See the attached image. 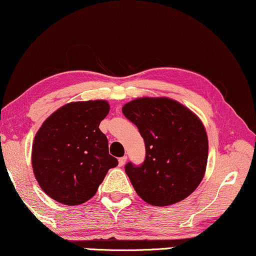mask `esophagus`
I'll return each instance as SVG.
<instances>
[{
    "label": "esophagus",
    "instance_id": "obj_1",
    "mask_svg": "<svg viewBox=\"0 0 256 256\" xmlns=\"http://www.w3.org/2000/svg\"><path fill=\"white\" fill-rule=\"evenodd\" d=\"M126 160H128V158H126V156H122V158H119V166H120V167H122V166L125 164Z\"/></svg>",
    "mask_w": 256,
    "mask_h": 256
}]
</instances>
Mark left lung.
Segmentation results:
<instances>
[{"label": "left lung", "mask_w": 256, "mask_h": 256, "mask_svg": "<svg viewBox=\"0 0 256 256\" xmlns=\"http://www.w3.org/2000/svg\"><path fill=\"white\" fill-rule=\"evenodd\" d=\"M122 113L146 143L140 166L128 162L125 172L137 194L154 206H168L194 192L204 178L208 140L202 120L168 98H138Z\"/></svg>", "instance_id": "8db88e82"}]
</instances>
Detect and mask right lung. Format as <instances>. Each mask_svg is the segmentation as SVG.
<instances>
[{"instance_id": "add662e5", "label": "right lung", "mask_w": 256, "mask_h": 256, "mask_svg": "<svg viewBox=\"0 0 256 256\" xmlns=\"http://www.w3.org/2000/svg\"><path fill=\"white\" fill-rule=\"evenodd\" d=\"M110 112L104 100L70 102L42 122L32 146V167L42 190L64 205L86 202L118 166L98 128Z\"/></svg>"}]
</instances>
